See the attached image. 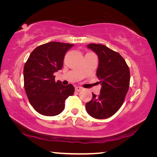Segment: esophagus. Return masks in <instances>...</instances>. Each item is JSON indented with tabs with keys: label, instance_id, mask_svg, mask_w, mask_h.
I'll return each mask as SVG.
<instances>
[{
	"label": "esophagus",
	"instance_id": "1",
	"mask_svg": "<svg viewBox=\"0 0 157 157\" xmlns=\"http://www.w3.org/2000/svg\"><path fill=\"white\" fill-rule=\"evenodd\" d=\"M75 89L76 91H80L82 89H83V88H82V87H80V86H75Z\"/></svg>",
	"mask_w": 157,
	"mask_h": 157
}]
</instances>
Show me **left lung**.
<instances>
[{
    "label": "left lung",
    "instance_id": "obj_1",
    "mask_svg": "<svg viewBox=\"0 0 157 157\" xmlns=\"http://www.w3.org/2000/svg\"><path fill=\"white\" fill-rule=\"evenodd\" d=\"M86 46L98 57L96 75L102 88L98 95L92 94L93 98L86 104V109L93 118H109L123 104L129 86V69L119 53L105 45L91 44Z\"/></svg>",
    "mask_w": 157,
    "mask_h": 157
}]
</instances>
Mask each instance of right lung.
<instances>
[{
    "label": "right lung",
    "mask_w": 157,
    "mask_h": 157,
    "mask_svg": "<svg viewBox=\"0 0 157 157\" xmlns=\"http://www.w3.org/2000/svg\"><path fill=\"white\" fill-rule=\"evenodd\" d=\"M73 44L52 41L36 47L29 56L23 69L25 91L30 104L44 116L62 113L65 100L72 95V84L64 86L55 81L54 74L62 69L63 59Z\"/></svg>",
    "instance_id": "obj_1"
}]
</instances>
